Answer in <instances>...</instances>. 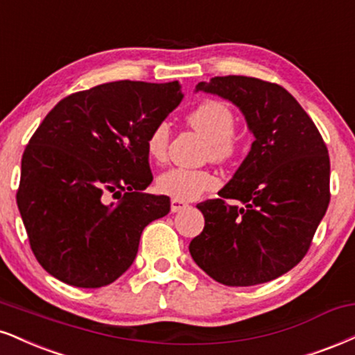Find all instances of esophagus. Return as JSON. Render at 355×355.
Returning <instances> with one entry per match:
<instances>
[{"label":"esophagus","instance_id":"34e87169","mask_svg":"<svg viewBox=\"0 0 355 355\" xmlns=\"http://www.w3.org/2000/svg\"><path fill=\"white\" fill-rule=\"evenodd\" d=\"M189 207H190V205L185 203V202H182V200H175V198H172V202H170V208H172L173 213H178V211L187 210V208H189Z\"/></svg>","mask_w":355,"mask_h":355}]
</instances>
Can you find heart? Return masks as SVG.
<instances>
[{"label":"heart","mask_w":355,"mask_h":355,"mask_svg":"<svg viewBox=\"0 0 355 355\" xmlns=\"http://www.w3.org/2000/svg\"><path fill=\"white\" fill-rule=\"evenodd\" d=\"M191 129L208 140L207 157L213 162H228L238 150V139L234 137V114L221 101H203L187 115ZM170 130L165 122L157 123L147 137V155L160 164L166 157ZM216 187V177L208 170L170 168L157 178V190L175 200H195L205 191Z\"/></svg>","instance_id":"heart-1"}]
</instances>
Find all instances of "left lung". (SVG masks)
I'll return each instance as SVG.
<instances>
[{"label": "left lung", "instance_id": "1", "mask_svg": "<svg viewBox=\"0 0 355 355\" xmlns=\"http://www.w3.org/2000/svg\"><path fill=\"white\" fill-rule=\"evenodd\" d=\"M196 91L240 107L254 142L220 198L196 205L205 228L191 240L190 254L225 286L268 283L304 258L326 215L327 147L300 102L275 83L223 76L200 83Z\"/></svg>", "mask_w": 355, "mask_h": 355}]
</instances>
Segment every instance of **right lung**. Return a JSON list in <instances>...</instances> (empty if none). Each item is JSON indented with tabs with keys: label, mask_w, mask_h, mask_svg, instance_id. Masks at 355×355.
I'll return each mask as SVG.
<instances>
[{
	"label": "right lung",
	"mask_w": 355,
	"mask_h": 355,
	"mask_svg": "<svg viewBox=\"0 0 355 355\" xmlns=\"http://www.w3.org/2000/svg\"><path fill=\"white\" fill-rule=\"evenodd\" d=\"M182 99L177 80H117L46 115L21 159L16 202L51 276L102 288L129 270L145 226L170 211L168 196L144 193L153 180L147 137Z\"/></svg>",
	"instance_id": "obj_1"
}]
</instances>
